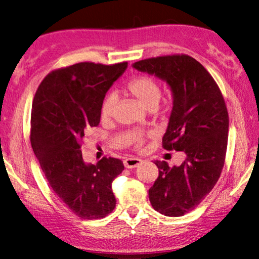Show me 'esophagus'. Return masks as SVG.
I'll return each mask as SVG.
<instances>
[{"mask_svg":"<svg viewBox=\"0 0 259 259\" xmlns=\"http://www.w3.org/2000/svg\"><path fill=\"white\" fill-rule=\"evenodd\" d=\"M143 160L142 159H138V157H128V159H125L123 161L124 166L128 169H133L136 168V166H138L140 163H142Z\"/></svg>","mask_w":259,"mask_h":259,"instance_id":"34e87169","label":"esophagus"}]
</instances>
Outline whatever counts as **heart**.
Instances as JSON below:
<instances>
[{"instance_id":"obj_1","label":"heart","mask_w":259,"mask_h":259,"mask_svg":"<svg viewBox=\"0 0 259 259\" xmlns=\"http://www.w3.org/2000/svg\"><path fill=\"white\" fill-rule=\"evenodd\" d=\"M126 90L130 95H133L144 107L148 109H153L159 104L162 89L159 83L154 78L150 76H137L131 80L126 84ZM115 111V97L113 95H108L103 99L100 104V117L102 120H111ZM147 139V136L142 134H133L128 137V142L133 144L135 148L139 150Z\"/></svg>"}]
</instances>
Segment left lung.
<instances>
[{"instance_id":"left-lung-1","label":"left lung","mask_w":259,"mask_h":259,"mask_svg":"<svg viewBox=\"0 0 259 259\" xmlns=\"http://www.w3.org/2000/svg\"><path fill=\"white\" fill-rule=\"evenodd\" d=\"M134 67L166 81L174 94L162 146L184 152L186 160L179 166L155 161L159 177L148 196L156 211L181 217L209 194L224 168L229 138L225 100L210 73L188 55L153 57L137 61Z\"/></svg>"}]
</instances>
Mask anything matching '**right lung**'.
Returning <instances> with one entry per match:
<instances>
[{
    "label": "right lung",
    "instance_id": "add662e5",
    "mask_svg": "<svg viewBox=\"0 0 259 259\" xmlns=\"http://www.w3.org/2000/svg\"><path fill=\"white\" fill-rule=\"evenodd\" d=\"M128 63L91 61L55 69L43 78L33 99L30 144L56 195L82 219L106 217L115 208L114 178L123 162L103 157L97 164L82 159V140L100 122V104Z\"/></svg>",
    "mask_w": 259,
    "mask_h": 259
}]
</instances>
